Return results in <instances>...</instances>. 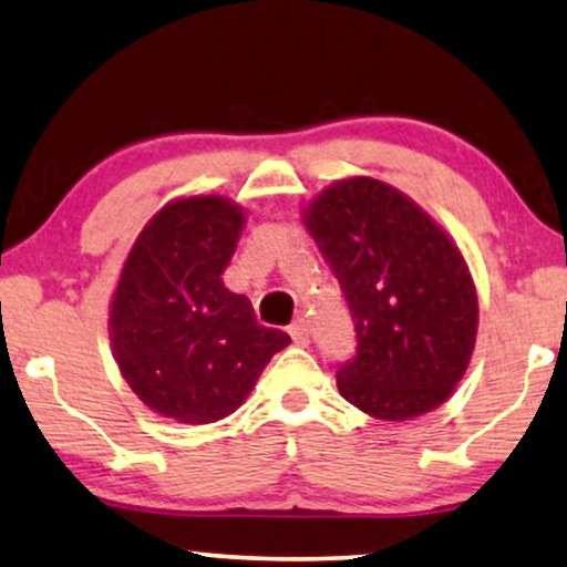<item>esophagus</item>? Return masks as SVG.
I'll use <instances>...</instances> for the list:
<instances>
[{"instance_id":"esophagus-1","label":"esophagus","mask_w":567,"mask_h":567,"mask_svg":"<svg viewBox=\"0 0 567 567\" xmlns=\"http://www.w3.org/2000/svg\"><path fill=\"white\" fill-rule=\"evenodd\" d=\"M290 331V338L295 346H308L310 343V336H308V323L306 320H295V323L287 328Z\"/></svg>"}]
</instances>
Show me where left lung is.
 I'll return each instance as SVG.
<instances>
[{
  "mask_svg": "<svg viewBox=\"0 0 567 567\" xmlns=\"http://www.w3.org/2000/svg\"><path fill=\"white\" fill-rule=\"evenodd\" d=\"M357 326L338 392L369 417L433 412L471 364L478 295L463 251L425 208L369 175L336 181L300 210Z\"/></svg>",
  "mask_w": 567,
  "mask_h": 567,
  "instance_id": "left-lung-1",
  "label": "left lung"
}]
</instances>
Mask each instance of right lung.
Listing matches in <instances>:
<instances>
[{"label": "right lung", "instance_id": "add662e5", "mask_svg": "<svg viewBox=\"0 0 567 567\" xmlns=\"http://www.w3.org/2000/svg\"><path fill=\"white\" fill-rule=\"evenodd\" d=\"M244 226L247 210L221 193L181 196L150 218L124 259L109 341L124 382L159 417L224 420L290 343L221 280Z\"/></svg>", "mask_w": 567, "mask_h": 567}]
</instances>
